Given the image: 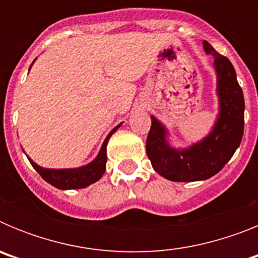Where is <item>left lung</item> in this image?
<instances>
[{"mask_svg":"<svg viewBox=\"0 0 258 258\" xmlns=\"http://www.w3.org/2000/svg\"><path fill=\"white\" fill-rule=\"evenodd\" d=\"M203 46L207 54L213 56L217 75L220 109L211 133L187 149H174L166 140V127L151 116L146 151L152 168L169 181H203L217 174L239 147L244 131V97L235 70L231 61L218 54L209 42L203 41Z\"/></svg>","mask_w":258,"mask_h":258,"instance_id":"obj_1","label":"left lung"}]
</instances>
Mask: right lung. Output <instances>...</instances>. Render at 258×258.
Here are the masks:
<instances>
[{
	"mask_svg": "<svg viewBox=\"0 0 258 258\" xmlns=\"http://www.w3.org/2000/svg\"><path fill=\"white\" fill-rule=\"evenodd\" d=\"M35 63V60H33ZM32 63V64H33ZM31 64V67H32ZM118 124L112 131L109 132L107 138L102 145L99 154L97 155L94 160L89 164L79 168H71V169H49V168H42L37 165L33 160H31L28 156L29 163L38 172V174L47 182L52 184L54 187L59 190H75V188H85L92 183L97 182L98 179L102 178L103 173L106 172V163H107V143L113 133L120 127Z\"/></svg>",
	"mask_w": 258,
	"mask_h": 258,
	"instance_id": "right-lung-1",
	"label": "right lung"
}]
</instances>
